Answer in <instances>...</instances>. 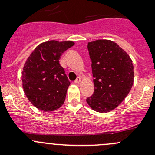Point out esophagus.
<instances>
[{"instance_id":"1","label":"esophagus","mask_w":155,"mask_h":155,"mask_svg":"<svg viewBox=\"0 0 155 155\" xmlns=\"http://www.w3.org/2000/svg\"><path fill=\"white\" fill-rule=\"evenodd\" d=\"M80 81H81V78L80 77H77V79H76V80L74 81V82H75V83L77 84V83H79V82H80Z\"/></svg>"}]
</instances>
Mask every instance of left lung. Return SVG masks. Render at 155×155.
<instances>
[{
	"label": "left lung",
	"instance_id": "obj_1",
	"mask_svg": "<svg viewBox=\"0 0 155 155\" xmlns=\"http://www.w3.org/2000/svg\"><path fill=\"white\" fill-rule=\"evenodd\" d=\"M87 49L94 78V91L86 101L96 112H110L124 101L132 87V61L122 48L111 40L91 42L87 43Z\"/></svg>",
	"mask_w": 155,
	"mask_h": 155
}]
</instances>
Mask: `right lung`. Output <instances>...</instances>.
<instances>
[{
  "label": "right lung",
  "instance_id": "right-lung-1",
  "mask_svg": "<svg viewBox=\"0 0 155 155\" xmlns=\"http://www.w3.org/2000/svg\"><path fill=\"white\" fill-rule=\"evenodd\" d=\"M73 45L71 41L45 42L27 59L21 73L23 89L28 99L39 109L55 110L64 102L70 82L59 58Z\"/></svg>",
  "mask_w": 155,
  "mask_h": 155
}]
</instances>
